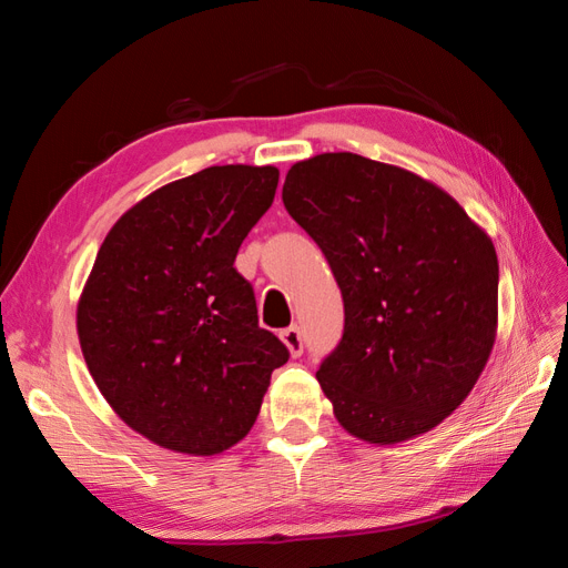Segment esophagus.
Here are the masks:
<instances>
[{
  "instance_id": "obj_1",
  "label": "esophagus",
  "mask_w": 568,
  "mask_h": 568,
  "mask_svg": "<svg viewBox=\"0 0 568 568\" xmlns=\"http://www.w3.org/2000/svg\"><path fill=\"white\" fill-rule=\"evenodd\" d=\"M282 341H284V346L288 348L291 357H298L303 353V334H301V329H298L296 324L288 326V329L282 332Z\"/></svg>"
}]
</instances>
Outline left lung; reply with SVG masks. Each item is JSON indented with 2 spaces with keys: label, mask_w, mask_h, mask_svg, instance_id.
Returning a JSON list of instances; mask_svg holds the SVG:
<instances>
[{
  "label": "left lung",
  "mask_w": 568,
  "mask_h": 568,
  "mask_svg": "<svg viewBox=\"0 0 568 568\" xmlns=\"http://www.w3.org/2000/svg\"><path fill=\"white\" fill-rule=\"evenodd\" d=\"M282 201L343 296V338L317 369L336 422L374 445L432 432L497 336L490 236L438 184L348 151L291 165Z\"/></svg>",
  "instance_id": "8db88e82"
}]
</instances>
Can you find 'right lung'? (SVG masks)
<instances>
[{"instance_id":"right-lung-1","label":"right lung","mask_w":568,"mask_h":568,"mask_svg":"<svg viewBox=\"0 0 568 568\" xmlns=\"http://www.w3.org/2000/svg\"><path fill=\"white\" fill-rule=\"evenodd\" d=\"M277 182L274 165L236 163L163 184L118 217L84 282L75 322L92 379L132 432L165 450H230L288 359L234 270Z\"/></svg>"}]
</instances>
